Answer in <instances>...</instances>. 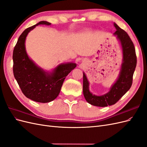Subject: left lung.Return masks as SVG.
Instances as JSON below:
<instances>
[{"label":"left lung","instance_id":"obj_1","mask_svg":"<svg viewBox=\"0 0 147 147\" xmlns=\"http://www.w3.org/2000/svg\"><path fill=\"white\" fill-rule=\"evenodd\" d=\"M116 31L113 34L118 40L122 49L123 59L118 78L110 87V91L101 96H97L90 91V83L83 72V92L84 98L91 105L107 107L115 104L129 90L132 83V77L137 64V57L134 44L128 34L115 23Z\"/></svg>","mask_w":147,"mask_h":147}]
</instances>
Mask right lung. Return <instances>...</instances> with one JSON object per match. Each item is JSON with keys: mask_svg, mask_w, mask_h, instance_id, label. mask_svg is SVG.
<instances>
[{"mask_svg": "<svg viewBox=\"0 0 147 147\" xmlns=\"http://www.w3.org/2000/svg\"><path fill=\"white\" fill-rule=\"evenodd\" d=\"M51 25L42 21L25 29L21 34L13 50V74L24 96L37 102L47 103L59 95L64 80L77 67L76 63H66L57 65L51 72L35 64L26 50V38L30 30L38 25Z\"/></svg>", "mask_w": 147, "mask_h": 147, "instance_id": "right-lung-1", "label": "right lung"}]
</instances>
